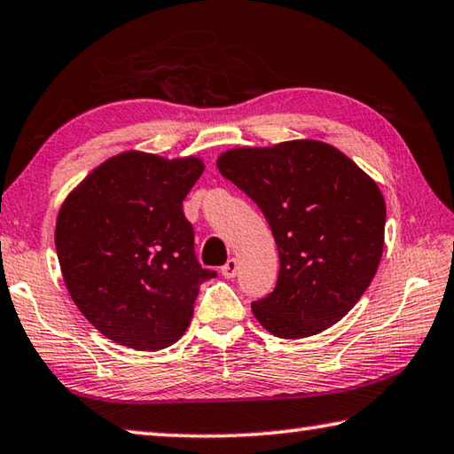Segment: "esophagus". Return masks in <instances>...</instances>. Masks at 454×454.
Masks as SVG:
<instances>
[{"label": "esophagus", "mask_w": 454, "mask_h": 454, "mask_svg": "<svg viewBox=\"0 0 454 454\" xmlns=\"http://www.w3.org/2000/svg\"><path fill=\"white\" fill-rule=\"evenodd\" d=\"M237 270H239V265H237V259L231 257V259H227V263L221 267V273H223V276H225L227 279H233V278L237 276Z\"/></svg>", "instance_id": "obj_1"}]
</instances>
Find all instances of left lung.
<instances>
[{
  "label": "left lung",
  "mask_w": 454,
  "mask_h": 454,
  "mask_svg": "<svg viewBox=\"0 0 454 454\" xmlns=\"http://www.w3.org/2000/svg\"><path fill=\"white\" fill-rule=\"evenodd\" d=\"M217 167L262 209L278 243V284L251 303L259 324L297 340L340 322L382 257L386 205L378 184L319 140L235 148Z\"/></svg>",
  "instance_id": "obj_1"
}]
</instances>
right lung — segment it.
<instances>
[{"label":"right lung","mask_w":454,"mask_h":454,"mask_svg":"<svg viewBox=\"0 0 454 454\" xmlns=\"http://www.w3.org/2000/svg\"><path fill=\"white\" fill-rule=\"evenodd\" d=\"M203 173L199 159L122 153L94 168L64 200L56 251L74 303L96 330L135 350L183 336L200 267L183 200Z\"/></svg>","instance_id":"right-lung-1"}]
</instances>
